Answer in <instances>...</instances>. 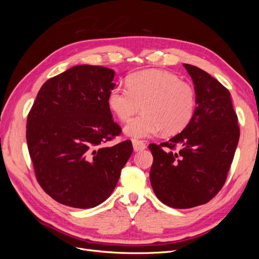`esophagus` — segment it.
<instances>
[{
    "instance_id": "34e87169",
    "label": "esophagus",
    "mask_w": 259,
    "mask_h": 259,
    "mask_svg": "<svg viewBox=\"0 0 259 259\" xmlns=\"http://www.w3.org/2000/svg\"><path fill=\"white\" fill-rule=\"evenodd\" d=\"M132 143H133V147H134L135 151H142L146 148V144L144 142H142V140L132 139Z\"/></svg>"
}]
</instances>
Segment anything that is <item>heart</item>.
Instances as JSON below:
<instances>
[{"mask_svg":"<svg viewBox=\"0 0 259 259\" xmlns=\"http://www.w3.org/2000/svg\"><path fill=\"white\" fill-rule=\"evenodd\" d=\"M127 88L116 86L108 95V106L121 122L127 121L142 106L143 113L124 128L131 137H148L161 131L171 135L183 131L197 107L194 88L165 70L147 69L132 73Z\"/></svg>","mask_w":259,"mask_h":259,"instance_id":"heart-1","label":"heart"}]
</instances>
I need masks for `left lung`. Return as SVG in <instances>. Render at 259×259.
Returning a JSON list of instances; mask_svg holds the SVG:
<instances>
[{
    "mask_svg": "<svg viewBox=\"0 0 259 259\" xmlns=\"http://www.w3.org/2000/svg\"><path fill=\"white\" fill-rule=\"evenodd\" d=\"M184 66L197 95L193 117L168 142L149 145L152 189L162 203L174 208L205 204L222 190L240 137L229 91L202 69Z\"/></svg>",
    "mask_w": 259,
    "mask_h": 259,
    "instance_id": "1",
    "label": "left lung"
}]
</instances>
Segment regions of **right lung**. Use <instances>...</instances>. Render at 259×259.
Listing matches in <instances>:
<instances>
[{"instance_id":"obj_1","label":"right lung","mask_w":259,"mask_h":259,"mask_svg":"<svg viewBox=\"0 0 259 259\" xmlns=\"http://www.w3.org/2000/svg\"><path fill=\"white\" fill-rule=\"evenodd\" d=\"M113 76L101 66L70 68L42 85L28 113L26 138L36 180L64 205L103 203L133 152L131 140L104 146L122 133L108 106Z\"/></svg>"}]
</instances>
